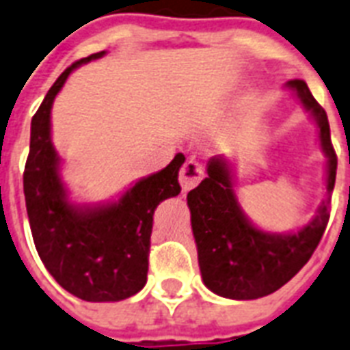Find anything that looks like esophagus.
Listing matches in <instances>:
<instances>
[{
    "label": "esophagus",
    "mask_w": 350,
    "mask_h": 350,
    "mask_svg": "<svg viewBox=\"0 0 350 350\" xmlns=\"http://www.w3.org/2000/svg\"><path fill=\"white\" fill-rule=\"evenodd\" d=\"M203 175V167H201L199 162H196V160H186L183 167H180V172H178V183L183 186V190L188 191L201 183Z\"/></svg>",
    "instance_id": "1"
}]
</instances>
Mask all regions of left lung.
Listing matches in <instances>:
<instances>
[{
    "instance_id": "1",
    "label": "left lung",
    "mask_w": 350,
    "mask_h": 350,
    "mask_svg": "<svg viewBox=\"0 0 350 350\" xmlns=\"http://www.w3.org/2000/svg\"><path fill=\"white\" fill-rule=\"evenodd\" d=\"M286 88L301 99L319 127V144L327 157V199L314 219L295 232H265L243 214L227 159L212 157L206 177L188 193V206L203 282L215 295L251 301L277 291L301 271L327 228L338 167L327 112L301 79L288 81Z\"/></svg>"
}]
</instances>
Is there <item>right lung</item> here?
<instances>
[{
  "instance_id": "right-lung-1",
  "label": "right lung",
  "mask_w": 350,
  "mask_h": 350,
  "mask_svg": "<svg viewBox=\"0 0 350 350\" xmlns=\"http://www.w3.org/2000/svg\"><path fill=\"white\" fill-rule=\"evenodd\" d=\"M103 55L99 51L73 62L49 88L31 122L23 172L25 206L38 256L66 291L88 303L123 301L146 286L154 208L180 193L178 170L185 164V154H175L164 170L140 178L112 203L86 206L68 199L51 140V107L68 75Z\"/></svg>"
}]
</instances>
